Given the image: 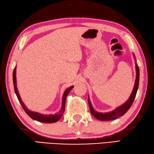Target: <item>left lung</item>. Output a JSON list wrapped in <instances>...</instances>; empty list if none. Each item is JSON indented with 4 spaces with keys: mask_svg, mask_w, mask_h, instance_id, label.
<instances>
[{
    "mask_svg": "<svg viewBox=\"0 0 154 154\" xmlns=\"http://www.w3.org/2000/svg\"><path fill=\"white\" fill-rule=\"evenodd\" d=\"M133 56L135 60V64H136V80H135V83L134 86L133 90L132 91V93L130 94V97L128 98L125 103H123L122 105L116 107L115 109L110 111V112H98V111L95 110L94 109V108L91 104L89 97H88V103H89V109L91 110V114H93L94 117H95L97 119L99 120H112L114 119H116L117 118H119L120 116H123L124 114H125L129 109L131 107L132 104L134 102V100L135 99V97L137 93V91L138 89V86H139V79H140V70L138 65L137 64L136 57L134 54L133 53Z\"/></svg>",
    "mask_w": 154,
    "mask_h": 154,
    "instance_id": "8db88e82",
    "label": "left lung"
}]
</instances>
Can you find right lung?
<instances>
[{"instance_id":"obj_1","label":"right lung","mask_w":154,"mask_h":154,"mask_svg":"<svg viewBox=\"0 0 154 154\" xmlns=\"http://www.w3.org/2000/svg\"><path fill=\"white\" fill-rule=\"evenodd\" d=\"M16 66L14 67V71H13V84H14V91L16 94V97H17L18 99L19 100L20 103L22 105L23 109L24 110L28 115L30 116L31 119H32L34 120L38 121V122H44V123H54L57 122L58 120L61 119L62 117L65 110V100H66V97L68 95L69 93L70 92V91L73 89L74 86H71L64 91L63 97H62V100H61V107L60 110L58 112L55 113L54 114H42L38 112H35V111H32L29 110L26 106L25 105L24 103H23V101L21 99L20 95L18 88H17V83H16Z\"/></svg>"}]
</instances>
